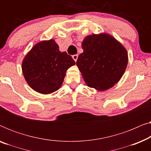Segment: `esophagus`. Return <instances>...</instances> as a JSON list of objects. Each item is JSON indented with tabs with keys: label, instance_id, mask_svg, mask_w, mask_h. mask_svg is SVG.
I'll return each mask as SVG.
<instances>
[{
	"label": "esophagus",
	"instance_id": "1",
	"mask_svg": "<svg viewBox=\"0 0 151 151\" xmlns=\"http://www.w3.org/2000/svg\"><path fill=\"white\" fill-rule=\"evenodd\" d=\"M72 58H73V59L74 60H75V62H76V61H77V60H78V55L77 54L73 55H72Z\"/></svg>",
	"mask_w": 151,
	"mask_h": 151
}]
</instances>
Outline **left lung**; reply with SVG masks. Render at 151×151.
Returning a JSON list of instances; mask_svg holds the SVG:
<instances>
[{
    "mask_svg": "<svg viewBox=\"0 0 151 151\" xmlns=\"http://www.w3.org/2000/svg\"><path fill=\"white\" fill-rule=\"evenodd\" d=\"M76 65L88 86L103 91L117 83L127 69V49L108 34H92L82 43Z\"/></svg>",
    "mask_w": 151,
    "mask_h": 151,
    "instance_id": "8db88e82",
    "label": "left lung"
}]
</instances>
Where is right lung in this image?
<instances>
[{
	"label": "right lung",
	"instance_id": "obj_1",
	"mask_svg": "<svg viewBox=\"0 0 151 151\" xmlns=\"http://www.w3.org/2000/svg\"><path fill=\"white\" fill-rule=\"evenodd\" d=\"M75 64L71 55L60 51L58 45L51 39L32 47L22 60V70L32 89L49 94L60 88L67 69Z\"/></svg>",
	"mask_w": 151,
	"mask_h": 151
}]
</instances>
